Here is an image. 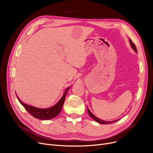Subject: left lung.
<instances>
[{"label":"left lung","mask_w":153,"mask_h":153,"mask_svg":"<svg viewBox=\"0 0 153 153\" xmlns=\"http://www.w3.org/2000/svg\"><path fill=\"white\" fill-rule=\"evenodd\" d=\"M130 45H131V47L133 48V49L134 50V51H135L136 53H138V52H137V50H136V46H135V45L133 43V42L131 41V39H130ZM87 111H88V114H89V116H90L91 118H92L95 120V121H96V122L99 123H101V124H109V123H114V122L118 121V120H119V119H118V120H115V121H113V122H107V121H104V120H102L99 119V118L96 117L95 115H94L91 113V111L89 110V108H87Z\"/></svg>","instance_id":"obj_1"}]
</instances>
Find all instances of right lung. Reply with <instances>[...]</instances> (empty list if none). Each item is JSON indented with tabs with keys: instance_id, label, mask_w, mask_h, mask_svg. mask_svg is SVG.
<instances>
[{
	"instance_id": "add662e5",
	"label": "right lung",
	"mask_w": 153,
	"mask_h": 153,
	"mask_svg": "<svg viewBox=\"0 0 153 153\" xmlns=\"http://www.w3.org/2000/svg\"><path fill=\"white\" fill-rule=\"evenodd\" d=\"M70 87L66 89L65 92H64V94L62 96V97L59 100V102L56 104V105L48 108H39L33 107V106L28 105L27 104L23 103L18 98V97H17L19 101L20 102V103L23 106V107L25 108L28 113L33 117L39 120H50L57 116L61 112L64 100H65L66 94L68 92V90L70 89Z\"/></svg>"
}]
</instances>
